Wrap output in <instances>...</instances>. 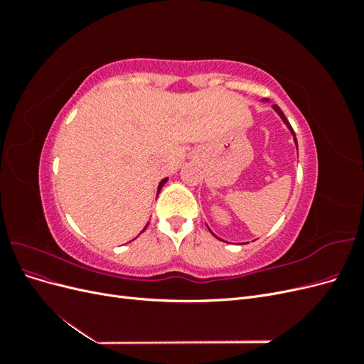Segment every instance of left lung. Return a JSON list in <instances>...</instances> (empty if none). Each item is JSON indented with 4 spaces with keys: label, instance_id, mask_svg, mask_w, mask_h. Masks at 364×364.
<instances>
[{
    "label": "left lung",
    "instance_id": "1",
    "mask_svg": "<svg viewBox=\"0 0 364 364\" xmlns=\"http://www.w3.org/2000/svg\"><path fill=\"white\" fill-rule=\"evenodd\" d=\"M273 109H274V111H277V112L279 114V117L282 118V121H284V123H285V124H287V127L290 129V132H291V134H293V138H294V142H296V146H297V141H296V135H294V130H293V127L290 126V123H289V119H287V118H285L284 112L281 111V107H279V106H277V105H273Z\"/></svg>",
    "mask_w": 364,
    "mask_h": 364
}]
</instances>
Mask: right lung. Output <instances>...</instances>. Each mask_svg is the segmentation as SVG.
I'll use <instances>...</instances> for the list:
<instances>
[{
  "label": "right lung",
  "mask_w": 364,
  "mask_h": 364,
  "mask_svg": "<svg viewBox=\"0 0 364 364\" xmlns=\"http://www.w3.org/2000/svg\"><path fill=\"white\" fill-rule=\"evenodd\" d=\"M165 182H167V178H165V179H162V181H161V183H159V186H158V193L161 191V188H162V186H164V183H165ZM142 230H146V228L142 229Z\"/></svg>",
  "instance_id": "add662e5"
}]
</instances>
